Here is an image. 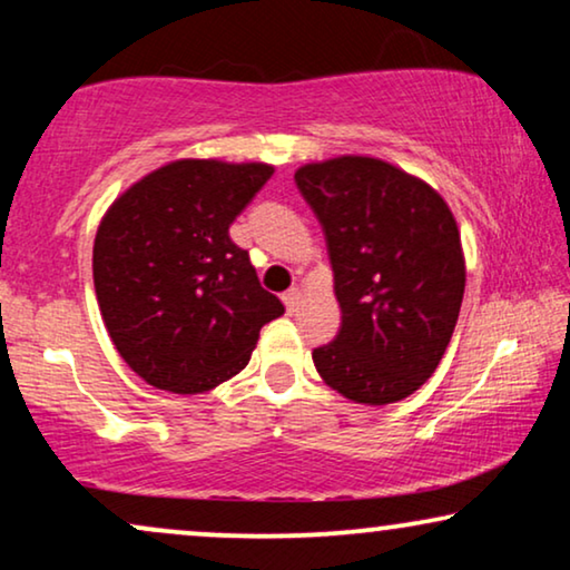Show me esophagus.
<instances>
[{
  "label": "esophagus",
  "mask_w": 570,
  "mask_h": 570,
  "mask_svg": "<svg viewBox=\"0 0 570 570\" xmlns=\"http://www.w3.org/2000/svg\"><path fill=\"white\" fill-rule=\"evenodd\" d=\"M283 303H285L287 311L298 308V303H301V291H298V287H291V291L283 293Z\"/></svg>",
  "instance_id": "34e87169"
}]
</instances>
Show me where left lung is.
Returning <instances> with one entry per match:
<instances>
[{"mask_svg": "<svg viewBox=\"0 0 570 570\" xmlns=\"http://www.w3.org/2000/svg\"><path fill=\"white\" fill-rule=\"evenodd\" d=\"M295 186L322 223L342 308L316 371L353 402H400L439 368L462 308L454 215L425 181L363 155L308 163Z\"/></svg>", "mask_w": 570, "mask_h": 570, "instance_id": "1", "label": "left lung"}]
</instances>
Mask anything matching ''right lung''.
Masks as SVG:
<instances>
[{
  "label": "right lung",
  "instance_id": "right-lung-1",
  "mask_svg": "<svg viewBox=\"0 0 570 570\" xmlns=\"http://www.w3.org/2000/svg\"><path fill=\"white\" fill-rule=\"evenodd\" d=\"M272 174L264 163L176 160L124 191L100 220L98 306L119 355L147 384L209 392L246 368L262 326L285 314L228 233Z\"/></svg>",
  "mask_w": 570,
  "mask_h": 570
}]
</instances>
